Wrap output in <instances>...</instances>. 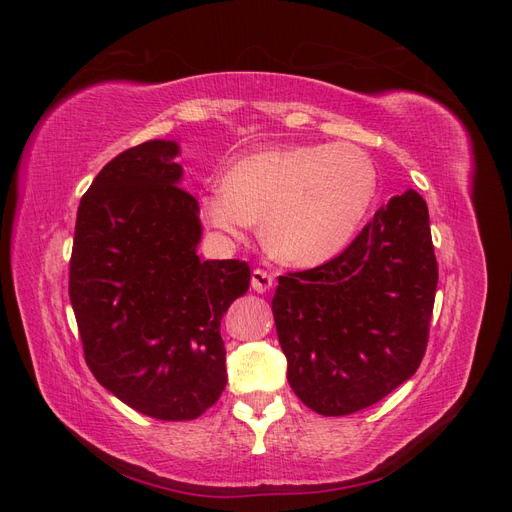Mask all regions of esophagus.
<instances>
[{
    "label": "esophagus",
    "mask_w": 512,
    "mask_h": 512,
    "mask_svg": "<svg viewBox=\"0 0 512 512\" xmlns=\"http://www.w3.org/2000/svg\"><path fill=\"white\" fill-rule=\"evenodd\" d=\"M273 286V275L265 269H254L252 271V288L256 292H267Z\"/></svg>",
    "instance_id": "34e87169"
}]
</instances>
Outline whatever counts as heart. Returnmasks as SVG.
I'll return each mask as SVG.
<instances>
[{
    "instance_id": "obj_1",
    "label": "heart",
    "mask_w": 512,
    "mask_h": 512,
    "mask_svg": "<svg viewBox=\"0 0 512 512\" xmlns=\"http://www.w3.org/2000/svg\"><path fill=\"white\" fill-rule=\"evenodd\" d=\"M378 173L350 143L256 151L211 183L200 205L211 228L241 237L262 218L267 250L297 267H316L352 241L374 203Z\"/></svg>"
}]
</instances>
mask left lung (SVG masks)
Here are the masks:
<instances>
[{
  "mask_svg": "<svg viewBox=\"0 0 512 512\" xmlns=\"http://www.w3.org/2000/svg\"><path fill=\"white\" fill-rule=\"evenodd\" d=\"M436 288L429 213L414 190L378 209L339 256L280 275L271 305L294 395L344 416L395 391L425 356Z\"/></svg>",
  "mask_w": 512,
  "mask_h": 512,
  "instance_id": "left-lung-1",
  "label": "left lung"
}]
</instances>
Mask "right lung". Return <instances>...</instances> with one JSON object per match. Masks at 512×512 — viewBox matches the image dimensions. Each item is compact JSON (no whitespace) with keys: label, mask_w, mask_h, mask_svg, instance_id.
I'll return each instance as SVG.
<instances>
[{"label":"right lung","mask_w":512,"mask_h":512,"mask_svg":"<svg viewBox=\"0 0 512 512\" xmlns=\"http://www.w3.org/2000/svg\"><path fill=\"white\" fill-rule=\"evenodd\" d=\"M177 153L147 141L100 170L76 213L68 284L91 374L158 421H194L220 399V322L252 280L245 260L198 258L200 209Z\"/></svg>","instance_id":"right-lung-1"}]
</instances>
